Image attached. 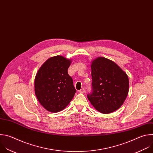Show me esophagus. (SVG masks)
Instances as JSON below:
<instances>
[{"mask_svg": "<svg viewBox=\"0 0 153 153\" xmlns=\"http://www.w3.org/2000/svg\"><path fill=\"white\" fill-rule=\"evenodd\" d=\"M84 91H85V89H84V88H83L79 90V93H81V94L84 93Z\"/></svg>", "mask_w": 153, "mask_h": 153, "instance_id": "obj_1", "label": "esophagus"}]
</instances>
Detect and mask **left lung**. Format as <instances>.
<instances>
[{
	"instance_id": "left-lung-1",
	"label": "left lung",
	"mask_w": 153,
	"mask_h": 153,
	"mask_svg": "<svg viewBox=\"0 0 153 153\" xmlns=\"http://www.w3.org/2000/svg\"><path fill=\"white\" fill-rule=\"evenodd\" d=\"M92 93L87 98L104 114L112 113L124 102L129 90L127 74L113 61L99 56L91 62Z\"/></svg>"
}]
</instances>
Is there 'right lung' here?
Here are the masks:
<instances>
[{
    "instance_id": "add662e5",
    "label": "right lung",
    "mask_w": 153,
    "mask_h": 153,
    "mask_svg": "<svg viewBox=\"0 0 153 153\" xmlns=\"http://www.w3.org/2000/svg\"><path fill=\"white\" fill-rule=\"evenodd\" d=\"M72 60L63 56L49 58L41 66L34 79V90L40 104L56 113L65 109L73 99L76 90L68 69Z\"/></svg>"
}]
</instances>
